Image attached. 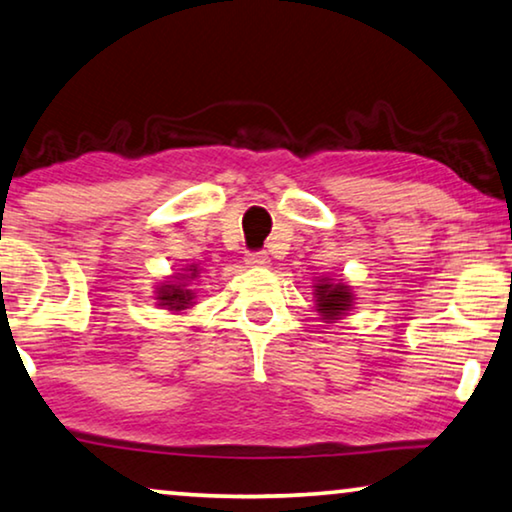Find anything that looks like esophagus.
I'll use <instances>...</instances> for the list:
<instances>
[{
    "label": "esophagus",
    "mask_w": 512,
    "mask_h": 512,
    "mask_svg": "<svg viewBox=\"0 0 512 512\" xmlns=\"http://www.w3.org/2000/svg\"><path fill=\"white\" fill-rule=\"evenodd\" d=\"M246 264L250 266H266L269 264V255L264 250H253V253L246 255Z\"/></svg>",
    "instance_id": "obj_1"
}]
</instances>
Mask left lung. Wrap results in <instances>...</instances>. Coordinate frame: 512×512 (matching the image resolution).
Masks as SVG:
<instances>
[{
	"label": "left lung",
	"mask_w": 512,
	"mask_h": 512,
	"mask_svg": "<svg viewBox=\"0 0 512 512\" xmlns=\"http://www.w3.org/2000/svg\"><path fill=\"white\" fill-rule=\"evenodd\" d=\"M318 311L322 313V318L327 320H336L343 311H348L352 294L348 292V285H331V283H320L318 285Z\"/></svg>",
	"instance_id": "left-lung-1"
}]
</instances>
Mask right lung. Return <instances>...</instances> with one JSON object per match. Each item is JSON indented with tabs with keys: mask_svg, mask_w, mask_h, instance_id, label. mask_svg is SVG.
<instances>
[{
	"mask_svg": "<svg viewBox=\"0 0 512 512\" xmlns=\"http://www.w3.org/2000/svg\"><path fill=\"white\" fill-rule=\"evenodd\" d=\"M185 285H164L160 287V306H169L171 311H183V308L192 306V292L190 290H183Z\"/></svg>",
	"mask_w": 512,
	"mask_h": 512,
	"instance_id": "1",
	"label": "right lung"
}]
</instances>
